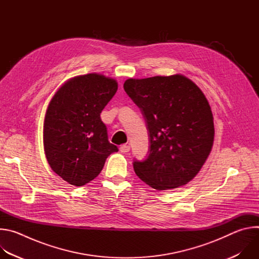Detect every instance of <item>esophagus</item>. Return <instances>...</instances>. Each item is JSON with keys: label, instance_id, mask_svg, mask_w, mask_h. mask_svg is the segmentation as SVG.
Instances as JSON below:
<instances>
[{"label": "esophagus", "instance_id": "obj_1", "mask_svg": "<svg viewBox=\"0 0 259 259\" xmlns=\"http://www.w3.org/2000/svg\"><path fill=\"white\" fill-rule=\"evenodd\" d=\"M120 151L121 153H128L130 151V145L127 144H123L120 146Z\"/></svg>", "mask_w": 259, "mask_h": 259}]
</instances>
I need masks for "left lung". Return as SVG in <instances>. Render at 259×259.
<instances>
[{"mask_svg":"<svg viewBox=\"0 0 259 259\" xmlns=\"http://www.w3.org/2000/svg\"><path fill=\"white\" fill-rule=\"evenodd\" d=\"M124 90L140 108L150 137L149 156L133 162L136 175L158 191L190 182L214 140L213 115L204 93L182 75L128 79Z\"/></svg>","mask_w":259,"mask_h":259,"instance_id":"8db88e82","label":"left lung"}]
</instances>
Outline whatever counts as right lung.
<instances>
[{"mask_svg": "<svg viewBox=\"0 0 259 259\" xmlns=\"http://www.w3.org/2000/svg\"><path fill=\"white\" fill-rule=\"evenodd\" d=\"M118 90V83L99 73L65 82L52 97L44 121V149L52 170L82 187L102 170L118 147L110 143L100 114Z\"/></svg>", "mask_w": 259, "mask_h": 259, "instance_id": "obj_1", "label": "right lung"}]
</instances>
